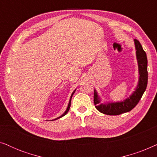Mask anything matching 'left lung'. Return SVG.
Masks as SVG:
<instances>
[{"instance_id": "1", "label": "left lung", "mask_w": 157, "mask_h": 157, "mask_svg": "<svg viewBox=\"0 0 157 157\" xmlns=\"http://www.w3.org/2000/svg\"><path fill=\"white\" fill-rule=\"evenodd\" d=\"M134 44L139 66V78L138 85L129 98H127L121 102L108 103V104H101L99 96L98 95L96 90H94V103L96 109L101 113L106 115L115 116L128 112L136 106L147 89L148 82L147 53L144 51L138 40L134 39Z\"/></svg>"}]
</instances>
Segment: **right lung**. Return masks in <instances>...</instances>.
I'll return each mask as SVG.
<instances>
[{"mask_svg":"<svg viewBox=\"0 0 157 157\" xmlns=\"http://www.w3.org/2000/svg\"><path fill=\"white\" fill-rule=\"evenodd\" d=\"M75 91H76V90H75ZM75 91L73 92L72 93V94H71V98H70V101H69V102H68V107H67V109H66V111L65 112H64L63 114H62L61 116H60L59 117H58V118H56V119H53V120H56V119H59V118H61L62 117H63V116H65L66 113H68V110H69V109H70V106H71V98H72V96H73V95H74V94L75 93ZM53 120H52V121H53Z\"/></svg>","mask_w":157,"mask_h":157,"instance_id":"1","label":"right lung"}]
</instances>
